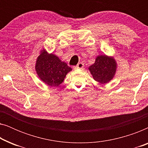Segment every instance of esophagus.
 <instances>
[{"mask_svg":"<svg viewBox=\"0 0 148 148\" xmlns=\"http://www.w3.org/2000/svg\"><path fill=\"white\" fill-rule=\"evenodd\" d=\"M84 66V64L83 62H79V63L77 64L75 66H74L75 69H82Z\"/></svg>","mask_w":148,"mask_h":148,"instance_id":"1","label":"esophagus"}]
</instances>
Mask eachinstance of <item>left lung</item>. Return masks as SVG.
<instances>
[{"mask_svg": "<svg viewBox=\"0 0 148 148\" xmlns=\"http://www.w3.org/2000/svg\"><path fill=\"white\" fill-rule=\"evenodd\" d=\"M117 65L113 56L100 54L97 56L95 62L89 66L88 70L95 81L105 84L114 78L116 73Z\"/></svg>", "mask_w": 148, "mask_h": 148, "instance_id": "left-lung-1", "label": "left lung"}]
</instances>
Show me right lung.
Wrapping results in <instances>:
<instances>
[{"label": "right lung", "instance_id": "obj_1", "mask_svg": "<svg viewBox=\"0 0 148 148\" xmlns=\"http://www.w3.org/2000/svg\"><path fill=\"white\" fill-rule=\"evenodd\" d=\"M35 70L38 77L44 84L51 87H57L63 82L72 69L55 54L48 53L43 48L36 58Z\"/></svg>", "mask_w": 148, "mask_h": 148}]
</instances>
